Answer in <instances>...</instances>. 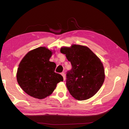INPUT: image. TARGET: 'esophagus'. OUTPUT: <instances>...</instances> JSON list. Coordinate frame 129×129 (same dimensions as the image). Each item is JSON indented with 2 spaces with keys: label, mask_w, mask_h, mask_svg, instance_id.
Returning a JSON list of instances; mask_svg holds the SVG:
<instances>
[{
  "label": "esophagus",
  "mask_w": 129,
  "mask_h": 129,
  "mask_svg": "<svg viewBox=\"0 0 129 129\" xmlns=\"http://www.w3.org/2000/svg\"><path fill=\"white\" fill-rule=\"evenodd\" d=\"M61 75H62V76H63V80L65 81V80H66V77H65L64 73V72H62V73H61Z\"/></svg>",
  "instance_id": "34e87169"
}]
</instances>
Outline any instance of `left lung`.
<instances>
[{
  "instance_id": "left-lung-1",
  "label": "left lung",
  "mask_w": 129,
  "mask_h": 129,
  "mask_svg": "<svg viewBox=\"0 0 129 129\" xmlns=\"http://www.w3.org/2000/svg\"><path fill=\"white\" fill-rule=\"evenodd\" d=\"M71 62L72 68L66 74V85L71 95L77 100L91 98L104 81L103 65L100 58L86 46L73 45L60 49Z\"/></svg>"
}]
</instances>
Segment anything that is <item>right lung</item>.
<instances>
[{"instance_id": "obj_1", "label": "right lung", "mask_w": 129, "mask_h": 129, "mask_svg": "<svg viewBox=\"0 0 129 129\" xmlns=\"http://www.w3.org/2000/svg\"><path fill=\"white\" fill-rule=\"evenodd\" d=\"M53 52L45 47L30 50L19 63L17 73L19 85L26 93L38 99L51 95L63 80L55 73L56 64L49 61Z\"/></svg>"}]
</instances>
